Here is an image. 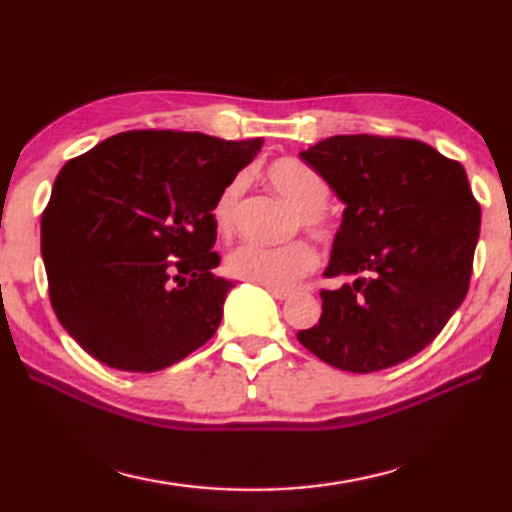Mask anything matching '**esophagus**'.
<instances>
[{"instance_id": "esophagus-1", "label": "esophagus", "mask_w": 512, "mask_h": 512, "mask_svg": "<svg viewBox=\"0 0 512 512\" xmlns=\"http://www.w3.org/2000/svg\"><path fill=\"white\" fill-rule=\"evenodd\" d=\"M267 290H270V294H272L274 299H281V301L292 297V292L290 290H283V288H267Z\"/></svg>"}]
</instances>
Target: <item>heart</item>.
I'll return each instance as SVG.
<instances>
[{
  "mask_svg": "<svg viewBox=\"0 0 512 512\" xmlns=\"http://www.w3.org/2000/svg\"><path fill=\"white\" fill-rule=\"evenodd\" d=\"M270 186L294 209L292 233L306 231L321 245H333L339 224L328 211L330 186L321 173L297 157H279L267 164ZM247 191V173L233 175L211 204V222L222 236L236 227L242 195ZM319 254L308 240H292L283 247H263L254 242L238 245L227 254L224 267L233 279L261 283L265 288H290L317 270Z\"/></svg>",
  "mask_w": 512,
  "mask_h": 512,
  "instance_id": "heart-1",
  "label": "heart"
}]
</instances>
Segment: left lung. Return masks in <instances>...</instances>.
<instances>
[{"label":"left lung","mask_w":512,"mask_h":512,"mask_svg":"<svg viewBox=\"0 0 512 512\" xmlns=\"http://www.w3.org/2000/svg\"><path fill=\"white\" fill-rule=\"evenodd\" d=\"M346 204L321 319L299 342L335 369L373 373L432 344L470 288L481 206L459 161L418 139L337 134L301 152Z\"/></svg>","instance_id":"obj_1"}]
</instances>
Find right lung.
I'll return each instance as SVG.
<instances>
[{
  "instance_id": "1",
  "label": "right lung",
  "mask_w": 512,
  "mask_h": 512,
  "mask_svg": "<svg viewBox=\"0 0 512 512\" xmlns=\"http://www.w3.org/2000/svg\"><path fill=\"white\" fill-rule=\"evenodd\" d=\"M261 146L130 130L62 166L40 245L51 308L85 353L152 373L209 342L233 288L213 274L211 204Z\"/></svg>"
}]
</instances>
